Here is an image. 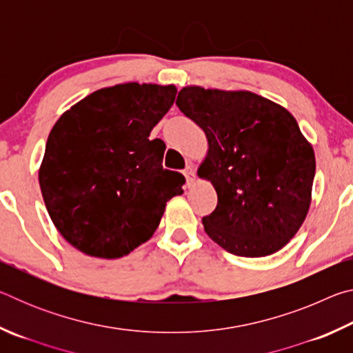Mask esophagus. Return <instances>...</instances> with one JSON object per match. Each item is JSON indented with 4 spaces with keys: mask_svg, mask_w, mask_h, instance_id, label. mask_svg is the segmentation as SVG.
<instances>
[{
    "mask_svg": "<svg viewBox=\"0 0 353 353\" xmlns=\"http://www.w3.org/2000/svg\"><path fill=\"white\" fill-rule=\"evenodd\" d=\"M183 176L187 179V185H193L196 182V171H194V166L193 165H188L187 168L183 170Z\"/></svg>",
    "mask_w": 353,
    "mask_h": 353,
    "instance_id": "34e87169",
    "label": "esophagus"
}]
</instances>
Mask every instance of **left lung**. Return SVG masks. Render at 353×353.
<instances>
[{"instance_id": "8db88e82", "label": "left lung", "mask_w": 353, "mask_h": 353, "mask_svg": "<svg viewBox=\"0 0 353 353\" xmlns=\"http://www.w3.org/2000/svg\"><path fill=\"white\" fill-rule=\"evenodd\" d=\"M176 104L204 130L198 174L216 190L202 218L212 240L238 256H266L297 234L312 204L313 146L294 117L252 92L183 87Z\"/></svg>"}]
</instances>
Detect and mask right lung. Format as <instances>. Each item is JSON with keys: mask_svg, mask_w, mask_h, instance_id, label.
<instances>
[{"mask_svg": "<svg viewBox=\"0 0 353 353\" xmlns=\"http://www.w3.org/2000/svg\"><path fill=\"white\" fill-rule=\"evenodd\" d=\"M174 85L128 82L88 94L57 119L39 171L56 229L81 252L119 259L148 241L185 177L149 140L174 104Z\"/></svg>", "mask_w": 353, "mask_h": 353, "instance_id": "1", "label": "right lung"}]
</instances>
